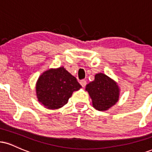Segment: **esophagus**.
<instances>
[{"label": "esophagus", "mask_w": 152, "mask_h": 152, "mask_svg": "<svg viewBox=\"0 0 152 152\" xmlns=\"http://www.w3.org/2000/svg\"><path fill=\"white\" fill-rule=\"evenodd\" d=\"M80 84L82 86V87H85L86 86L87 82L86 80H81V81H80Z\"/></svg>", "instance_id": "obj_1"}]
</instances>
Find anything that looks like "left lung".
Returning a JSON list of instances; mask_svg holds the SVG:
<instances>
[{"label": "left lung", "instance_id": "1", "mask_svg": "<svg viewBox=\"0 0 152 152\" xmlns=\"http://www.w3.org/2000/svg\"><path fill=\"white\" fill-rule=\"evenodd\" d=\"M86 90L90 95L94 107L100 111L108 110L119 99L118 85L110 78L101 73L95 76V80L88 84Z\"/></svg>", "mask_w": 152, "mask_h": 152}]
</instances>
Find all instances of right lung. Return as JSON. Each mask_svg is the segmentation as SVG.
Listing matches in <instances>:
<instances>
[{
  "instance_id": "add662e5",
  "label": "right lung",
  "mask_w": 152,
  "mask_h": 152,
  "mask_svg": "<svg viewBox=\"0 0 152 152\" xmlns=\"http://www.w3.org/2000/svg\"><path fill=\"white\" fill-rule=\"evenodd\" d=\"M81 86L64 67L44 72L37 82L38 100L49 109H58L68 102L75 91Z\"/></svg>"
}]
</instances>
